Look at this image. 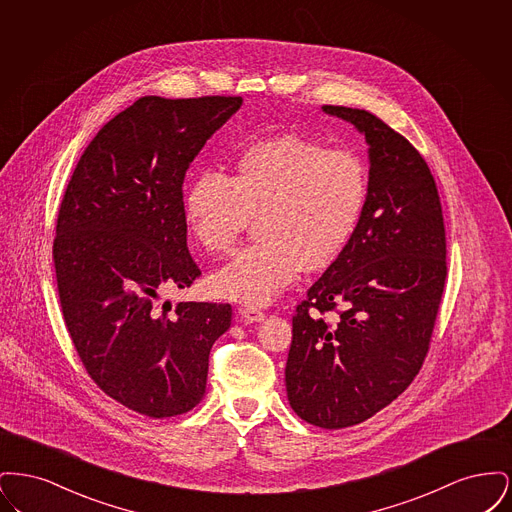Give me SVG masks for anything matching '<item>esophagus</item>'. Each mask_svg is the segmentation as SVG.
<instances>
[{
	"mask_svg": "<svg viewBox=\"0 0 512 512\" xmlns=\"http://www.w3.org/2000/svg\"><path fill=\"white\" fill-rule=\"evenodd\" d=\"M238 318L244 320V322H263L265 320V313L259 311V309H253V307H244L238 311Z\"/></svg>",
	"mask_w": 512,
	"mask_h": 512,
	"instance_id": "1",
	"label": "esophagus"
}]
</instances>
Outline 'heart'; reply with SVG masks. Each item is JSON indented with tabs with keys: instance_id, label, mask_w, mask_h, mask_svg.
<instances>
[{
	"instance_id": "heart-1",
	"label": "heart",
	"mask_w": 512,
	"mask_h": 512,
	"mask_svg": "<svg viewBox=\"0 0 512 512\" xmlns=\"http://www.w3.org/2000/svg\"><path fill=\"white\" fill-rule=\"evenodd\" d=\"M370 195L366 163L349 149L278 134L240 149L228 171H203L184 194L197 244L228 255L251 219L261 244L209 278V292L249 307L268 305L303 270L334 265L353 242Z\"/></svg>"
}]
</instances>
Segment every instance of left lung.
<instances>
[{
	"instance_id": "left-lung-1",
	"label": "left lung",
	"mask_w": 512,
	"mask_h": 512,
	"mask_svg": "<svg viewBox=\"0 0 512 512\" xmlns=\"http://www.w3.org/2000/svg\"><path fill=\"white\" fill-rule=\"evenodd\" d=\"M368 144L365 217L340 259L297 305L286 390L305 422L338 430L409 388L430 347L445 286V226L422 155L365 109L322 105ZM336 310V323L321 315Z\"/></svg>"
}]
</instances>
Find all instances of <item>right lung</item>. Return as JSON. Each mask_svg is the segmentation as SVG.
<instances>
[{
  "mask_svg": "<svg viewBox=\"0 0 512 512\" xmlns=\"http://www.w3.org/2000/svg\"><path fill=\"white\" fill-rule=\"evenodd\" d=\"M244 99L146 96L107 122L82 153L61 201L53 263L63 318L92 380L151 418L203 399L209 353L232 307L182 301L201 274L188 244L184 176Z\"/></svg>",
  "mask_w": 512,
  "mask_h": 512,
  "instance_id": "obj_1",
  "label": "right lung"
}]
</instances>
